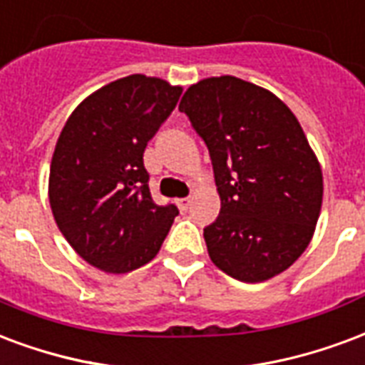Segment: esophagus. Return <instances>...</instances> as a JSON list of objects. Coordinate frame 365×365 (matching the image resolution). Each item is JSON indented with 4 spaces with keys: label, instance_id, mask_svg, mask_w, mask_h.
<instances>
[{
    "label": "esophagus",
    "instance_id": "esophagus-1",
    "mask_svg": "<svg viewBox=\"0 0 365 365\" xmlns=\"http://www.w3.org/2000/svg\"><path fill=\"white\" fill-rule=\"evenodd\" d=\"M191 205V197H182V199H178V207L182 210H187Z\"/></svg>",
    "mask_w": 365,
    "mask_h": 365
}]
</instances>
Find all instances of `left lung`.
I'll list each match as a JSON object with an SVG mask.
<instances>
[{
    "label": "left lung",
    "mask_w": 365,
    "mask_h": 365,
    "mask_svg": "<svg viewBox=\"0 0 365 365\" xmlns=\"http://www.w3.org/2000/svg\"><path fill=\"white\" fill-rule=\"evenodd\" d=\"M180 112L209 148L220 215L203 230L209 257L228 277L263 282L312 242L323 174L306 133L271 91L232 75L191 85Z\"/></svg>",
    "instance_id": "8db88e82"
}]
</instances>
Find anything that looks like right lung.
I'll use <instances>...</instances> for the list:
<instances>
[{"mask_svg":"<svg viewBox=\"0 0 365 365\" xmlns=\"http://www.w3.org/2000/svg\"><path fill=\"white\" fill-rule=\"evenodd\" d=\"M180 94L158 77L129 75L86 96L59 133L50 207L69 245L100 271L147 265L178 217L175 205L153 201L143 153Z\"/></svg>","mask_w":365,"mask_h":365,"instance_id":"1","label":"right lung"}]
</instances>
